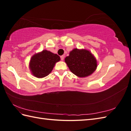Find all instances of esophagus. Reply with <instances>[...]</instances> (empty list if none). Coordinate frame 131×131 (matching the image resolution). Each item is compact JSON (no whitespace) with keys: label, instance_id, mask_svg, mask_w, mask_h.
Segmentation results:
<instances>
[{"label":"esophagus","instance_id":"34e87169","mask_svg":"<svg viewBox=\"0 0 131 131\" xmlns=\"http://www.w3.org/2000/svg\"><path fill=\"white\" fill-rule=\"evenodd\" d=\"M63 59H64V56H63V55L61 56V60H62V61H63Z\"/></svg>","mask_w":131,"mask_h":131}]
</instances>
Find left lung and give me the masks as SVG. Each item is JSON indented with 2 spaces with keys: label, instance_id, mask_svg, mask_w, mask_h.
<instances>
[{
  "label": "left lung",
  "instance_id": "1",
  "mask_svg": "<svg viewBox=\"0 0 131 131\" xmlns=\"http://www.w3.org/2000/svg\"><path fill=\"white\" fill-rule=\"evenodd\" d=\"M65 62L72 73L80 78L91 75L97 67L96 57L86 49H73L65 58Z\"/></svg>",
  "mask_w": 131,
  "mask_h": 131
}]
</instances>
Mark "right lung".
Instances as JSON below:
<instances>
[{
    "mask_svg": "<svg viewBox=\"0 0 131 131\" xmlns=\"http://www.w3.org/2000/svg\"><path fill=\"white\" fill-rule=\"evenodd\" d=\"M60 61L59 56L44 49L35 53L30 58L29 69L32 75L42 78L51 73L56 63Z\"/></svg>",
    "mask_w": 131,
    "mask_h": 131,
    "instance_id": "add662e5",
    "label": "right lung"
}]
</instances>
